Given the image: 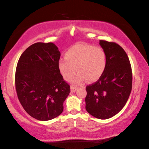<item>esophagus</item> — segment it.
I'll list each match as a JSON object with an SVG mask.
<instances>
[{"label": "esophagus", "mask_w": 149, "mask_h": 149, "mask_svg": "<svg viewBox=\"0 0 149 149\" xmlns=\"http://www.w3.org/2000/svg\"><path fill=\"white\" fill-rule=\"evenodd\" d=\"M70 89H71L72 92H75L76 91V90L77 89V87H74V86H71L70 87Z\"/></svg>", "instance_id": "esophagus-1"}]
</instances>
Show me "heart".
I'll return each instance as SVG.
<instances>
[{"label": "heart", "instance_id": "heart-1", "mask_svg": "<svg viewBox=\"0 0 149 149\" xmlns=\"http://www.w3.org/2000/svg\"><path fill=\"white\" fill-rule=\"evenodd\" d=\"M65 57L58 63L63 77L70 80L77 70L79 73L73 78L74 84H80L87 79L94 82L101 77L107 67V55L102 48L91 45L77 43L67 50Z\"/></svg>", "mask_w": 149, "mask_h": 149}]
</instances>
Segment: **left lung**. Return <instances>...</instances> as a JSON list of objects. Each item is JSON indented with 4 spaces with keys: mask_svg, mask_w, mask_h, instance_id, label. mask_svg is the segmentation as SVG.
I'll return each instance as SVG.
<instances>
[{
    "mask_svg": "<svg viewBox=\"0 0 149 149\" xmlns=\"http://www.w3.org/2000/svg\"><path fill=\"white\" fill-rule=\"evenodd\" d=\"M107 55V67L97 82L86 87L85 108L98 119H108L125 105L132 88V72L125 50L114 42L100 40Z\"/></svg>",
    "mask_w": 149,
    "mask_h": 149,
    "instance_id": "8db88e82",
    "label": "left lung"
}]
</instances>
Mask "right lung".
Instances as JSON below:
<instances>
[{"instance_id":"1","label":"right lung","mask_w":149,"mask_h":149,"mask_svg":"<svg viewBox=\"0 0 149 149\" xmlns=\"http://www.w3.org/2000/svg\"><path fill=\"white\" fill-rule=\"evenodd\" d=\"M60 52L52 42H36L22 53L15 83L17 95L26 112L35 119L50 120L64 110L70 87L63 79L58 63Z\"/></svg>"}]
</instances>
